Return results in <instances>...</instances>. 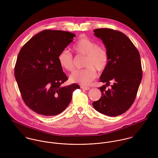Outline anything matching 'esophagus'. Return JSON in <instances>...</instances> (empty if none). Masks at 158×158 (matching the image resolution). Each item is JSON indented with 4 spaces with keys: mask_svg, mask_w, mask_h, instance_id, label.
<instances>
[{
    "mask_svg": "<svg viewBox=\"0 0 158 158\" xmlns=\"http://www.w3.org/2000/svg\"><path fill=\"white\" fill-rule=\"evenodd\" d=\"M81 89H84L85 90H88L90 89V87H87V86H81Z\"/></svg>",
    "mask_w": 158,
    "mask_h": 158,
    "instance_id": "1",
    "label": "esophagus"
}]
</instances>
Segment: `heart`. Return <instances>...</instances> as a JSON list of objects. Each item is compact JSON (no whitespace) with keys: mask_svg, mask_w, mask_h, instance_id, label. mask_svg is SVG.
Returning <instances> with one entry per match:
<instances>
[{"mask_svg":"<svg viewBox=\"0 0 158 158\" xmlns=\"http://www.w3.org/2000/svg\"><path fill=\"white\" fill-rule=\"evenodd\" d=\"M73 50L78 55L85 56L84 66L85 69L74 71L69 77L72 82L88 85L97 76V69L99 72L104 71L109 62L107 50L102 45L87 37H82L73 45ZM60 66L64 69L72 72L74 69V58L67 50H62L58 56Z\"/></svg>","mask_w":158,"mask_h":158,"instance_id":"b5f03b06","label":"heart"}]
</instances>
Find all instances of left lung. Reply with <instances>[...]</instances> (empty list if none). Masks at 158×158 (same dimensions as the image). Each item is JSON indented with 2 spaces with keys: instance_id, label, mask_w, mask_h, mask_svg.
Instances as JSON below:
<instances>
[{
  "instance_id": "obj_1",
  "label": "left lung",
  "mask_w": 158,
  "mask_h": 158,
  "mask_svg": "<svg viewBox=\"0 0 158 158\" xmlns=\"http://www.w3.org/2000/svg\"><path fill=\"white\" fill-rule=\"evenodd\" d=\"M94 31L105 44L109 62L100 77V82L106 83L99 87L102 96L92 105L100 113L117 116L127 111L136 98L142 79L140 53L130 39L119 31L100 28ZM111 81L114 84L106 89Z\"/></svg>"
}]
</instances>
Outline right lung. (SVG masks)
I'll use <instances>...</instances> for the list:
<instances>
[{
    "instance_id": "add662e5",
    "label": "right lung",
    "mask_w": 158,
    "mask_h": 158,
    "mask_svg": "<svg viewBox=\"0 0 158 158\" xmlns=\"http://www.w3.org/2000/svg\"><path fill=\"white\" fill-rule=\"evenodd\" d=\"M76 35L60 30H44L21 48L15 66V76L22 98L31 110L52 116L63 112L69 104L73 92L80 86H63L68 77L58 56Z\"/></svg>"
}]
</instances>
